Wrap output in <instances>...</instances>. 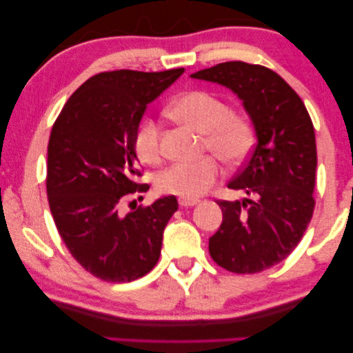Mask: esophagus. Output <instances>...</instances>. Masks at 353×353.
Instances as JSON below:
<instances>
[{"mask_svg": "<svg viewBox=\"0 0 353 353\" xmlns=\"http://www.w3.org/2000/svg\"><path fill=\"white\" fill-rule=\"evenodd\" d=\"M178 204L181 207H192L199 204V199H186V197H180V199H178Z\"/></svg>", "mask_w": 353, "mask_h": 353, "instance_id": "34e87169", "label": "esophagus"}]
</instances>
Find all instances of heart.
<instances>
[{
	"label": "heart",
	"mask_w": 353,
	"mask_h": 353,
	"mask_svg": "<svg viewBox=\"0 0 353 353\" xmlns=\"http://www.w3.org/2000/svg\"><path fill=\"white\" fill-rule=\"evenodd\" d=\"M170 115L202 133L204 148L228 165H236L249 156L254 146L252 123L244 115L228 112V105L207 91L194 90L181 94L170 105ZM134 149L148 163L161 161V128L154 119H144L134 134ZM220 167L214 157L196 162H178L156 176L157 190L194 199L219 180Z\"/></svg>",
	"instance_id": "1"
}]
</instances>
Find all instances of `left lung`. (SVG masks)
<instances>
[{"label": "left lung", "mask_w": 353, "mask_h": 353, "mask_svg": "<svg viewBox=\"0 0 353 353\" xmlns=\"http://www.w3.org/2000/svg\"><path fill=\"white\" fill-rule=\"evenodd\" d=\"M191 77L238 94L257 134L248 163L228 183L250 199L216 201L223 221L209 239V252L228 272H263L297 248L312 220L316 172L312 119L296 91L263 65L221 62Z\"/></svg>", "instance_id": "8db88e82"}]
</instances>
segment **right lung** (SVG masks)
<instances>
[{
	"label": "right lung",
	"instance_id": "obj_1",
	"mask_svg": "<svg viewBox=\"0 0 353 353\" xmlns=\"http://www.w3.org/2000/svg\"><path fill=\"white\" fill-rule=\"evenodd\" d=\"M183 72H101L70 96L52 125L46 172L52 219L72 257L104 281L141 278L161 255L176 197L134 205L127 215L120 207L149 190L137 181L134 134L146 105Z\"/></svg>",
	"mask_w": 353,
	"mask_h": 353
}]
</instances>
